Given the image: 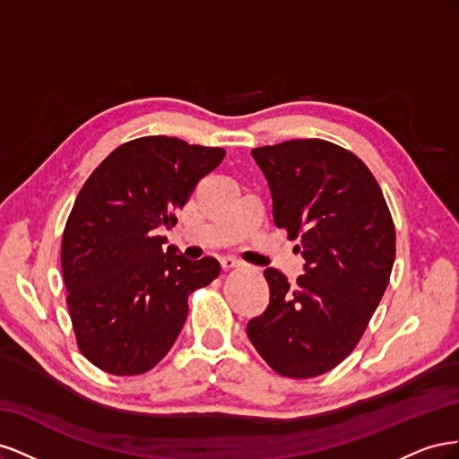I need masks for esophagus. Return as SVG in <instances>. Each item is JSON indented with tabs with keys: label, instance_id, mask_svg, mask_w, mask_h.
<instances>
[{
	"label": "esophagus",
	"instance_id": "obj_1",
	"mask_svg": "<svg viewBox=\"0 0 459 459\" xmlns=\"http://www.w3.org/2000/svg\"><path fill=\"white\" fill-rule=\"evenodd\" d=\"M220 264H221V268H224V270H231V268H238L241 260H238L235 256H221Z\"/></svg>",
	"mask_w": 459,
	"mask_h": 459
}]
</instances>
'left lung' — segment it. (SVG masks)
<instances>
[{
	"instance_id": "left-lung-1",
	"label": "left lung",
	"mask_w": 459,
	"mask_h": 459,
	"mask_svg": "<svg viewBox=\"0 0 459 459\" xmlns=\"http://www.w3.org/2000/svg\"><path fill=\"white\" fill-rule=\"evenodd\" d=\"M266 176L273 221L300 238L304 273L290 287L264 270L270 304L247 324L266 364L285 377L322 375L349 356L379 307L396 253L383 191L354 152L325 140L253 149Z\"/></svg>"
}]
</instances>
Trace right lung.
Returning a JSON list of instances; mask_svg holds the SVG:
<instances>
[{"label": "right lung", "mask_w": 459, "mask_h": 459, "mask_svg": "<svg viewBox=\"0 0 459 459\" xmlns=\"http://www.w3.org/2000/svg\"><path fill=\"white\" fill-rule=\"evenodd\" d=\"M220 147L147 135L120 145L80 189L66 220L61 266L78 349L113 375H140L169 354L187 297L216 280L212 256L189 260L160 230L176 226Z\"/></svg>", "instance_id": "right-lung-1"}]
</instances>
